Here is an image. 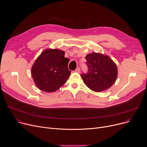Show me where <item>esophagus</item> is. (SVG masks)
Masks as SVG:
<instances>
[{"mask_svg":"<svg viewBox=\"0 0 147 147\" xmlns=\"http://www.w3.org/2000/svg\"><path fill=\"white\" fill-rule=\"evenodd\" d=\"M75 72H78V73H80V72H81L80 68V67H78V68H76V69H75Z\"/></svg>","mask_w":147,"mask_h":147,"instance_id":"esophagus-1","label":"esophagus"}]
</instances>
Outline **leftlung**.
<instances>
[{"label": "left lung", "mask_w": 147, "mask_h": 147, "mask_svg": "<svg viewBox=\"0 0 147 147\" xmlns=\"http://www.w3.org/2000/svg\"><path fill=\"white\" fill-rule=\"evenodd\" d=\"M88 70L81 76L85 85L91 90L100 92L109 88L116 80L117 68L109 56L92 53L85 57Z\"/></svg>", "instance_id": "left-lung-1"}]
</instances>
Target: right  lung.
Listing matches in <instances>:
<instances>
[{
  "label": "right lung",
  "instance_id": "add662e5",
  "mask_svg": "<svg viewBox=\"0 0 147 147\" xmlns=\"http://www.w3.org/2000/svg\"><path fill=\"white\" fill-rule=\"evenodd\" d=\"M65 52L58 49L42 51L32 65L31 75L37 88L47 92H55L67 81L71 75Z\"/></svg>",
  "mask_w": 147,
  "mask_h": 147
}]
</instances>
